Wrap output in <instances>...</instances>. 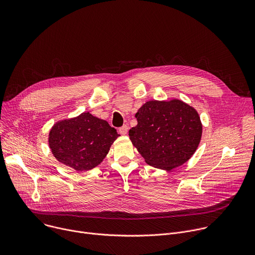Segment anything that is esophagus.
Instances as JSON below:
<instances>
[{
  "label": "esophagus",
  "instance_id": "1",
  "mask_svg": "<svg viewBox=\"0 0 255 255\" xmlns=\"http://www.w3.org/2000/svg\"><path fill=\"white\" fill-rule=\"evenodd\" d=\"M119 132H120V134H122V135H126V134L128 133V126L124 125V126L120 127V128H119Z\"/></svg>",
  "mask_w": 255,
  "mask_h": 255
}]
</instances>
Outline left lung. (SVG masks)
<instances>
[{"mask_svg": "<svg viewBox=\"0 0 255 255\" xmlns=\"http://www.w3.org/2000/svg\"><path fill=\"white\" fill-rule=\"evenodd\" d=\"M137 125L129 137L149 165L172 169L188 161L202 136V124L194 108L179 100L149 101L135 115Z\"/></svg>", "mask_w": 255, "mask_h": 255, "instance_id": "1", "label": "left lung"}]
</instances>
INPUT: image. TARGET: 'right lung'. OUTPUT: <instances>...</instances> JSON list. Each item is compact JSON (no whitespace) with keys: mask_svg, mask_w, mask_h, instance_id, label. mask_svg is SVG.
I'll return each instance as SVG.
<instances>
[{"mask_svg":"<svg viewBox=\"0 0 255 255\" xmlns=\"http://www.w3.org/2000/svg\"><path fill=\"white\" fill-rule=\"evenodd\" d=\"M119 134L105 120L89 112L56 123L49 133V147L55 158L78 171L100 164Z\"/></svg>","mask_w":255,"mask_h":255,"instance_id":"obj_1","label":"right lung"}]
</instances>
